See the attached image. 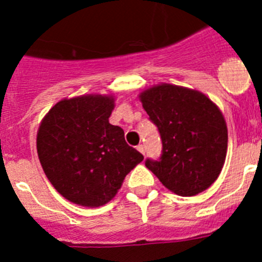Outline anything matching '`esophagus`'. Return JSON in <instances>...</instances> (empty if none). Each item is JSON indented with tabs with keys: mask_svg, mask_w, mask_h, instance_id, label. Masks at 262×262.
I'll return each mask as SVG.
<instances>
[{
	"mask_svg": "<svg viewBox=\"0 0 262 262\" xmlns=\"http://www.w3.org/2000/svg\"><path fill=\"white\" fill-rule=\"evenodd\" d=\"M136 149H138V151L139 152H140V154H143V155H144V145H143V144H139L138 145V147H136Z\"/></svg>",
	"mask_w": 262,
	"mask_h": 262,
	"instance_id": "esophagus-1",
	"label": "esophagus"
}]
</instances>
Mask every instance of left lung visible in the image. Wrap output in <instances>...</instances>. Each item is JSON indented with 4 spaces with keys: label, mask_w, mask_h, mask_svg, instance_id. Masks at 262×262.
Segmentation results:
<instances>
[{
    "label": "left lung",
    "mask_w": 262,
    "mask_h": 262,
    "mask_svg": "<svg viewBox=\"0 0 262 262\" xmlns=\"http://www.w3.org/2000/svg\"><path fill=\"white\" fill-rule=\"evenodd\" d=\"M139 98L163 142L161 157L147 159L145 166L177 195H196L211 186L228 144L219 107L198 90L170 84L155 85Z\"/></svg>",
    "instance_id": "left-lung-1"
}]
</instances>
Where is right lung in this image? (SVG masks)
<instances>
[{"instance_id":"obj_1","label":"right lung","mask_w":262,"mask_h":262,"mask_svg":"<svg viewBox=\"0 0 262 262\" xmlns=\"http://www.w3.org/2000/svg\"><path fill=\"white\" fill-rule=\"evenodd\" d=\"M113 110V96L66 98L39 126L36 149L41 168L53 187L76 205H106L144 159L127 144L123 129L108 123Z\"/></svg>"}]
</instances>
